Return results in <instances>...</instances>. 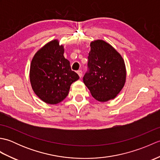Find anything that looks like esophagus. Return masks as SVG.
<instances>
[{
  "label": "esophagus",
  "instance_id": "esophagus-1",
  "mask_svg": "<svg viewBox=\"0 0 160 160\" xmlns=\"http://www.w3.org/2000/svg\"><path fill=\"white\" fill-rule=\"evenodd\" d=\"M77 73H78V76H80V78H81V77L82 76V71H81V70L78 71H77Z\"/></svg>",
  "mask_w": 160,
  "mask_h": 160
}]
</instances>
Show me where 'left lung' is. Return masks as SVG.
I'll use <instances>...</instances> for the list:
<instances>
[{"instance_id":"8db88e82","label":"left lung","mask_w":160,"mask_h":160,"mask_svg":"<svg viewBox=\"0 0 160 160\" xmlns=\"http://www.w3.org/2000/svg\"><path fill=\"white\" fill-rule=\"evenodd\" d=\"M88 56V71L83 82L92 96L107 102L117 96L124 87L127 71L122 56L102 40L91 42Z\"/></svg>"}]
</instances>
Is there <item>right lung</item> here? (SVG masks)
<instances>
[{
	"instance_id": "right-lung-1",
	"label": "right lung",
	"mask_w": 160,
	"mask_h": 160,
	"mask_svg": "<svg viewBox=\"0 0 160 160\" xmlns=\"http://www.w3.org/2000/svg\"><path fill=\"white\" fill-rule=\"evenodd\" d=\"M64 47L58 40L47 43L33 56L29 78L32 89L40 100L56 104L65 98L78 75L71 69L69 61L64 57Z\"/></svg>"
}]
</instances>
